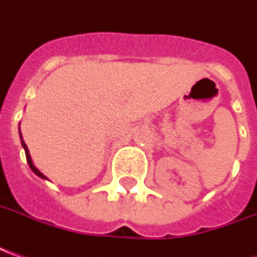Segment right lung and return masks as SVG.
<instances>
[{"label":"right lung","instance_id":"1","mask_svg":"<svg viewBox=\"0 0 257 257\" xmlns=\"http://www.w3.org/2000/svg\"><path fill=\"white\" fill-rule=\"evenodd\" d=\"M21 141H22V147L25 148V154H26V161H28V164H29V166H31V169L33 171V172L36 173L37 176H40V178H43V179H47L46 176H44L43 173L40 172L39 169H37L36 166L33 165V162H32V158H31V155H29V150H28V147H26V144H25V141L22 140V134H21Z\"/></svg>","mask_w":257,"mask_h":257}]
</instances>
